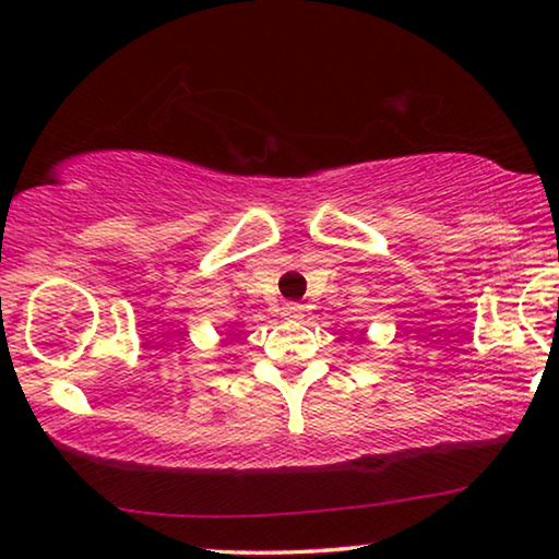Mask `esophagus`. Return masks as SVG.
Returning <instances> with one entry per match:
<instances>
[{
    "mask_svg": "<svg viewBox=\"0 0 559 559\" xmlns=\"http://www.w3.org/2000/svg\"><path fill=\"white\" fill-rule=\"evenodd\" d=\"M305 316V308L300 302H287L285 308H282V318L285 320H302Z\"/></svg>",
    "mask_w": 559,
    "mask_h": 559,
    "instance_id": "34e87169",
    "label": "esophagus"
}]
</instances>
